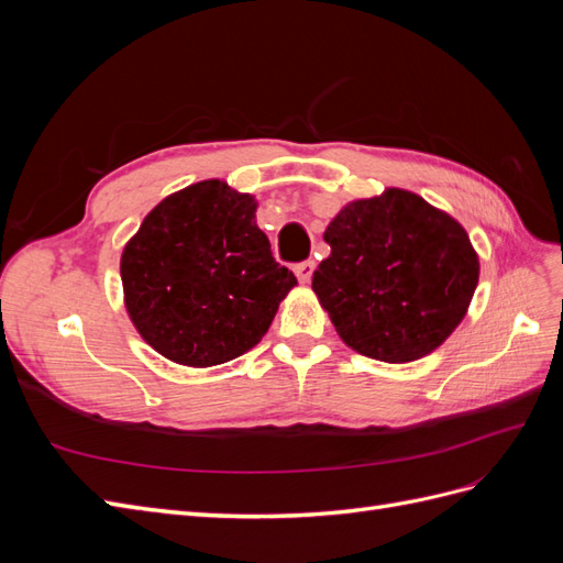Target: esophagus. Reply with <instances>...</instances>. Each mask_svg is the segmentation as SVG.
I'll return each mask as SVG.
<instances>
[{
  "label": "esophagus",
  "instance_id": "obj_1",
  "mask_svg": "<svg viewBox=\"0 0 563 563\" xmlns=\"http://www.w3.org/2000/svg\"><path fill=\"white\" fill-rule=\"evenodd\" d=\"M294 272H296L298 282L308 284V282H310V277H312V272H314V261H302V263H298V265L294 267Z\"/></svg>",
  "mask_w": 563,
  "mask_h": 563
}]
</instances>
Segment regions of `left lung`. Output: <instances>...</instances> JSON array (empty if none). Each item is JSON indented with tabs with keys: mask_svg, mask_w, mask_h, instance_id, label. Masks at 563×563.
Instances as JSON below:
<instances>
[{
	"mask_svg": "<svg viewBox=\"0 0 563 563\" xmlns=\"http://www.w3.org/2000/svg\"><path fill=\"white\" fill-rule=\"evenodd\" d=\"M323 242L331 255L314 269L312 291L352 350L387 364L444 343L479 279L467 232L406 190L352 201Z\"/></svg>",
	"mask_w": 563,
	"mask_h": 563,
	"instance_id": "8db88e82",
	"label": "left lung"
}]
</instances>
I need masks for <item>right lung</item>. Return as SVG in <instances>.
<instances>
[{"mask_svg":"<svg viewBox=\"0 0 563 563\" xmlns=\"http://www.w3.org/2000/svg\"><path fill=\"white\" fill-rule=\"evenodd\" d=\"M126 310L166 360L216 366L251 350L294 286L255 225V199L220 180L166 197L122 253Z\"/></svg>","mask_w":563,"mask_h":563,"instance_id":"right-lung-1","label":"right lung"}]
</instances>
